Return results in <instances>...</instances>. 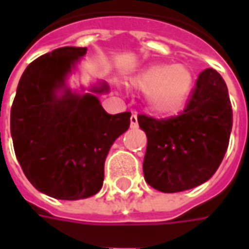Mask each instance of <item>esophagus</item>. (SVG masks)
<instances>
[{
  "label": "esophagus",
  "instance_id": "1",
  "mask_svg": "<svg viewBox=\"0 0 249 249\" xmlns=\"http://www.w3.org/2000/svg\"><path fill=\"white\" fill-rule=\"evenodd\" d=\"M137 125H139V123H137V114H132L130 116V126L132 128H137Z\"/></svg>",
  "mask_w": 249,
  "mask_h": 249
}]
</instances>
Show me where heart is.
Segmentation results:
<instances>
[{
	"mask_svg": "<svg viewBox=\"0 0 249 249\" xmlns=\"http://www.w3.org/2000/svg\"><path fill=\"white\" fill-rule=\"evenodd\" d=\"M132 84L146 93V104L152 113L173 116L188 103L193 89V76L185 65L155 64L133 77Z\"/></svg>",
	"mask_w": 249,
	"mask_h": 249,
	"instance_id": "b5f03b06",
	"label": "heart"
}]
</instances>
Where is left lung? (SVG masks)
Masks as SVG:
<instances>
[{
    "label": "left lung",
    "mask_w": 249,
    "mask_h": 249,
    "mask_svg": "<svg viewBox=\"0 0 249 249\" xmlns=\"http://www.w3.org/2000/svg\"><path fill=\"white\" fill-rule=\"evenodd\" d=\"M145 132L144 178L165 193L195 188L213 176L232 130V107L223 77L209 68L198 74L187 107L169 119L139 114Z\"/></svg>",
    "instance_id": "left-lung-1"
}]
</instances>
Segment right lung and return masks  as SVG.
<instances>
[{
    "instance_id": "obj_1",
    "label": "right lung",
    "mask_w": 249,
    "mask_h": 249,
    "mask_svg": "<svg viewBox=\"0 0 249 249\" xmlns=\"http://www.w3.org/2000/svg\"><path fill=\"white\" fill-rule=\"evenodd\" d=\"M85 54L87 48L64 46L29 64L10 110L14 152L25 176L60 200L90 197L101 189L109 149L130 124V112L107 113L94 96L108 92L107 84L85 94L65 88L66 76Z\"/></svg>"
}]
</instances>
